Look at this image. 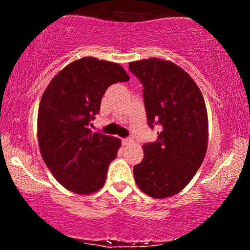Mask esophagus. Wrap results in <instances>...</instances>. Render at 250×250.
<instances>
[{
    "label": "esophagus",
    "mask_w": 250,
    "mask_h": 250,
    "mask_svg": "<svg viewBox=\"0 0 250 250\" xmlns=\"http://www.w3.org/2000/svg\"><path fill=\"white\" fill-rule=\"evenodd\" d=\"M122 143H123V146H128V145H130V143H133V140H131V139H122Z\"/></svg>",
    "instance_id": "34e87169"
}]
</instances>
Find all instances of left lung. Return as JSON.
Segmentation results:
<instances>
[{"label":"left lung","mask_w":250,"mask_h":250,"mask_svg":"<svg viewBox=\"0 0 250 250\" xmlns=\"http://www.w3.org/2000/svg\"><path fill=\"white\" fill-rule=\"evenodd\" d=\"M143 84L148 125H161L156 141L143 145L145 157L134 167L143 193L165 199L180 193L205 160L208 116L200 88L171 61L153 59L129 63Z\"/></svg>","instance_id":"left-lung-1"}]
</instances>
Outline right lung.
<instances>
[{"mask_svg":"<svg viewBox=\"0 0 250 250\" xmlns=\"http://www.w3.org/2000/svg\"><path fill=\"white\" fill-rule=\"evenodd\" d=\"M128 80L119 63L89 56L63 68L45 88L37 114L39 147L51 174L68 190L88 195L104 185L121 140L93 133L89 125L109 85Z\"/></svg>","mask_w":250,"mask_h":250,"instance_id":"add662e5","label":"right lung"}]
</instances>
